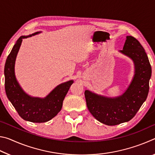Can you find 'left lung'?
I'll list each match as a JSON object with an SVG mask.
<instances>
[{
	"label": "left lung",
	"mask_w": 155,
	"mask_h": 155,
	"mask_svg": "<svg viewBox=\"0 0 155 155\" xmlns=\"http://www.w3.org/2000/svg\"><path fill=\"white\" fill-rule=\"evenodd\" d=\"M121 53L133 61L135 74L127 90L121 96L109 98L85 91L87 108L100 122L114 126L128 122L145 102L149 91L152 69L145 50L137 40L127 36Z\"/></svg>",
	"instance_id": "1"
}]
</instances>
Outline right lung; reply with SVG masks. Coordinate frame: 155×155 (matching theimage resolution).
Segmentation results:
<instances>
[{"mask_svg": "<svg viewBox=\"0 0 155 155\" xmlns=\"http://www.w3.org/2000/svg\"><path fill=\"white\" fill-rule=\"evenodd\" d=\"M21 36L7 57L5 65V91L9 101L20 116L27 121L41 123L49 121L61 111L63 101L73 83V80L60 84L45 98L32 97L25 93L15 76V62L22 40L38 34Z\"/></svg>", "mask_w": 155, "mask_h": 155, "instance_id": "1", "label": "right lung"}]
</instances>
